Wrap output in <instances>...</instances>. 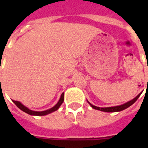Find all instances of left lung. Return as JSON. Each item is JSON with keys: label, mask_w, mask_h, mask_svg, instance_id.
Masks as SVG:
<instances>
[{"label": "left lung", "mask_w": 148, "mask_h": 148, "mask_svg": "<svg viewBox=\"0 0 148 148\" xmlns=\"http://www.w3.org/2000/svg\"><path fill=\"white\" fill-rule=\"evenodd\" d=\"M140 94H141V93H140ZM140 94H139V95H138L135 98H134L133 100H131V101H128V102H127V103H124V104H122V105L116 106V107H110V108H99V107H96V106L93 105V104L90 103L89 102H88V103H90V105L94 109H96V110L104 111V112H117V111H121V110H124V109H126V108H129L131 105H132V104H133V103H134L137 100H138V97H140Z\"/></svg>", "instance_id": "obj_1"}]
</instances>
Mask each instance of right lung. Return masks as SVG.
Returning a JSON list of instances; mask_svg holds the SVG:
<instances>
[{"label":"right lung","mask_w":148,"mask_h":148,"mask_svg":"<svg viewBox=\"0 0 148 148\" xmlns=\"http://www.w3.org/2000/svg\"><path fill=\"white\" fill-rule=\"evenodd\" d=\"M64 93H62V95L60 96V98L59 100V101L58 102V103L56 104L54 107H53L52 108L49 109V110H45V111H34V110H31L30 109H28L27 108H26L25 106H24L23 104H21V103H20L19 101H13V102L16 104L17 108H20L21 110H23L24 112L27 113V114H28L30 115H35V116H43V115H46L48 114H51V113L53 112V111H55L58 109V108H60V106L62 104V103L64 102Z\"/></svg>","instance_id":"right-lung-1"}]
</instances>
